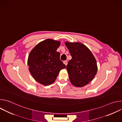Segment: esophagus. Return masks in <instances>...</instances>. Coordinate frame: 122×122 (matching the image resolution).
Segmentation results:
<instances>
[{"label": "esophagus", "instance_id": "1", "mask_svg": "<svg viewBox=\"0 0 122 122\" xmlns=\"http://www.w3.org/2000/svg\"><path fill=\"white\" fill-rule=\"evenodd\" d=\"M64 64L66 65V66L67 65V61L66 60H65V61H64Z\"/></svg>", "mask_w": 122, "mask_h": 122}]
</instances>
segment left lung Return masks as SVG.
<instances>
[{
  "instance_id": "obj_1",
  "label": "left lung",
  "mask_w": 122,
  "mask_h": 122,
  "mask_svg": "<svg viewBox=\"0 0 122 122\" xmlns=\"http://www.w3.org/2000/svg\"><path fill=\"white\" fill-rule=\"evenodd\" d=\"M65 43L72 57L66 66L69 80L76 87H83L92 81L97 74L96 60L83 44L67 41Z\"/></svg>"
}]
</instances>
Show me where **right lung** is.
I'll return each instance as SVG.
<instances>
[{
	"mask_svg": "<svg viewBox=\"0 0 122 122\" xmlns=\"http://www.w3.org/2000/svg\"><path fill=\"white\" fill-rule=\"evenodd\" d=\"M60 44L59 41L47 39L38 44L29 55V71L33 78L41 84L53 83L59 71L66 68L60 59V54L56 51Z\"/></svg>",
	"mask_w": 122,
	"mask_h": 122,
	"instance_id": "obj_1",
	"label": "right lung"
}]
</instances>
